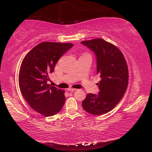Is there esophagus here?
<instances>
[{"label":"esophagus","instance_id":"1","mask_svg":"<svg viewBox=\"0 0 152 152\" xmlns=\"http://www.w3.org/2000/svg\"><path fill=\"white\" fill-rule=\"evenodd\" d=\"M77 89L76 88H68L67 89V91H70V92H74V91H76Z\"/></svg>","mask_w":152,"mask_h":152}]
</instances>
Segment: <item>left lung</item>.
Instances as JSON below:
<instances>
[{"instance_id":"left-lung-1","label":"left lung","mask_w":152,"mask_h":152,"mask_svg":"<svg viewBox=\"0 0 152 152\" xmlns=\"http://www.w3.org/2000/svg\"><path fill=\"white\" fill-rule=\"evenodd\" d=\"M81 43L94 53L96 74L101 78L97 83L99 94H87L82 106L92 115H103L115 108L124 96L129 81L127 62L116 46L100 38L84 41Z\"/></svg>"}]
</instances>
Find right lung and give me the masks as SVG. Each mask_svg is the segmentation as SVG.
<instances>
[{
  "label": "right lung",
  "instance_id": "obj_1",
  "mask_svg": "<svg viewBox=\"0 0 152 152\" xmlns=\"http://www.w3.org/2000/svg\"><path fill=\"white\" fill-rule=\"evenodd\" d=\"M70 43L42 42L25 56L19 74L20 91L25 101L36 112L53 116L62 109L64 91L48 84V74L52 73L61 56L73 47Z\"/></svg>",
  "mask_w": 152,
  "mask_h": 152
}]
</instances>
